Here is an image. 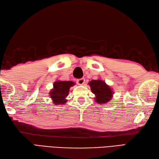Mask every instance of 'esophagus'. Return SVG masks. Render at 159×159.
<instances>
[{"label":"esophagus","mask_w":159,"mask_h":159,"mask_svg":"<svg viewBox=\"0 0 159 159\" xmlns=\"http://www.w3.org/2000/svg\"><path fill=\"white\" fill-rule=\"evenodd\" d=\"M85 79L84 78H80L77 80V84L78 85H80V86H82L83 84H85Z\"/></svg>","instance_id":"obj_1"}]
</instances>
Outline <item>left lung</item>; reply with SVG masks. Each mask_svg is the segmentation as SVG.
<instances>
[{"mask_svg":"<svg viewBox=\"0 0 159 159\" xmlns=\"http://www.w3.org/2000/svg\"><path fill=\"white\" fill-rule=\"evenodd\" d=\"M91 91L95 95L96 102L98 104H106L113 97L111 88L100 80H92L88 83Z\"/></svg>","mask_w":159,"mask_h":159,"instance_id":"8db88e82","label":"left lung"}]
</instances>
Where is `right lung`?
I'll return each mask as SVG.
<instances>
[{"label":"right lung","instance_id":"add662e5","mask_svg":"<svg viewBox=\"0 0 159 159\" xmlns=\"http://www.w3.org/2000/svg\"><path fill=\"white\" fill-rule=\"evenodd\" d=\"M74 85L75 83L71 81H56L49 94L54 104L63 105L67 102L66 97L69 94V88Z\"/></svg>","mask_w":159,"mask_h":159}]
</instances>
